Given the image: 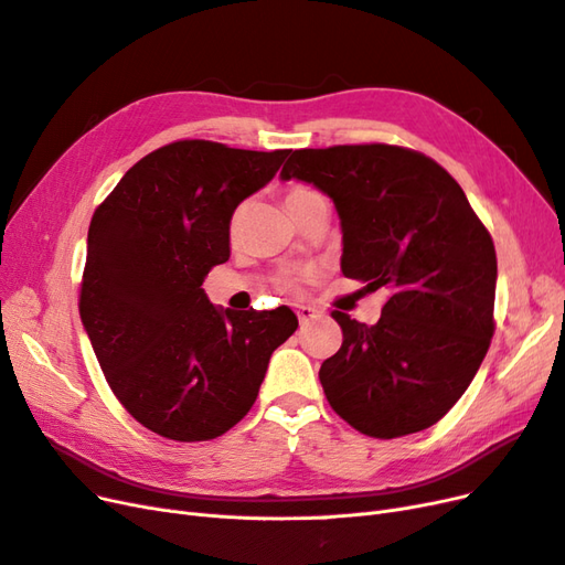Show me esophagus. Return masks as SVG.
Masks as SVG:
<instances>
[{
	"label": "esophagus",
	"instance_id": "obj_1",
	"mask_svg": "<svg viewBox=\"0 0 565 565\" xmlns=\"http://www.w3.org/2000/svg\"><path fill=\"white\" fill-rule=\"evenodd\" d=\"M297 318H299L301 324H309L311 320L318 318V311L311 309V306H299V309H297Z\"/></svg>",
	"mask_w": 565,
	"mask_h": 565
}]
</instances>
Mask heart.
<instances>
[{
    "instance_id": "b5f03b06",
    "label": "heart",
    "mask_w": 565,
    "mask_h": 565,
    "mask_svg": "<svg viewBox=\"0 0 565 565\" xmlns=\"http://www.w3.org/2000/svg\"><path fill=\"white\" fill-rule=\"evenodd\" d=\"M313 195H318V193L313 191V188H309V185H289L287 193H285V207H287V212L292 210V207H297L299 202L309 200V198H313ZM237 224H241V212L233 214V221H231V231H233V233H235ZM285 285H287V287H295V280L287 278Z\"/></svg>"
}]
</instances>
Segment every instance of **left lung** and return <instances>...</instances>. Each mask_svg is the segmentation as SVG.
<instances>
[{
	"instance_id": "left-lung-1",
	"label": "left lung",
	"mask_w": 565,
	"mask_h": 565,
	"mask_svg": "<svg viewBox=\"0 0 565 565\" xmlns=\"http://www.w3.org/2000/svg\"><path fill=\"white\" fill-rule=\"evenodd\" d=\"M280 179L311 183L334 202L341 273L388 289L377 324L332 313L344 341L318 372L332 409L372 438L429 429L490 347L498 285L490 233L446 169L407 148H303Z\"/></svg>"
}]
</instances>
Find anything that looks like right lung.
<instances>
[{"label": "right lung", "instance_id": "1", "mask_svg": "<svg viewBox=\"0 0 565 565\" xmlns=\"http://www.w3.org/2000/svg\"><path fill=\"white\" fill-rule=\"evenodd\" d=\"M285 158L177 141L136 162L94 212L82 324L117 401L152 434L181 443L226 434L297 330L289 309L221 311L202 289L210 268L228 262L235 207Z\"/></svg>", "mask_w": 565, "mask_h": 565}]
</instances>
